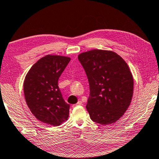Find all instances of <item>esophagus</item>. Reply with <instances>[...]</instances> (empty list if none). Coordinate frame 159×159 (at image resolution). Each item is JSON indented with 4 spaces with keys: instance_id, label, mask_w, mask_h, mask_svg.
<instances>
[{
    "instance_id": "1",
    "label": "esophagus",
    "mask_w": 159,
    "mask_h": 159,
    "mask_svg": "<svg viewBox=\"0 0 159 159\" xmlns=\"http://www.w3.org/2000/svg\"><path fill=\"white\" fill-rule=\"evenodd\" d=\"M81 104H82V102L81 101H79L75 104H73V107H76V106H79V105H81Z\"/></svg>"
}]
</instances>
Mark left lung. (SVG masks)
I'll return each mask as SVG.
<instances>
[{"mask_svg":"<svg viewBox=\"0 0 159 159\" xmlns=\"http://www.w3.org/2000/svg\"><path fill=\"white\" fill-rule=\"evenodd\" d=\"M88 78L86 109L92 121L109 125L117 121L130 104L133 79L122 58L111 51L92 50L79 55Z\"/></svg>","mask_w":159,"mask_h":159,"instance_id":"left-lung-1","label":"left lung"}]
</instances>
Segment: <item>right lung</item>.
I'll return each instance as SVG.
<instances>
[{
  "label": "right lung",
  "instance_id": "add662e5",
  "mask_svg": "<svg viewBox=\"0 0 159 159\" xmlns=\"http://www.w3.org/2000/svg\"><path fill=\"white\" fill-rule=\"evenodd\" d=\"M70 58L46 55L38 60L26 75L24 92L27 106L39 121L58 126L68 120L70 104L58 87V79Z\"/></svg>",
  "mask_w": 159,
  "mask_h": 159
}]
</instances>
